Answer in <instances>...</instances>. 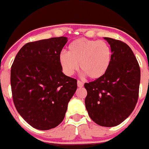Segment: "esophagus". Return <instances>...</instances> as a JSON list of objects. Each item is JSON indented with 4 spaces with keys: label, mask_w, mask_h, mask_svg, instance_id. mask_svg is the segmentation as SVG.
Listing matches in <instances>:
<instances>
[{
    "label": "esophagus",
    "mask_w": 149,
    "mask_h": 149,
    "mask_svg": "<svg viewBox=\"0 0 149 149\" xmlns=\"http://www.w3.org/2000/svg\"><path fill=\"white\" fill-rule=\"evenodd\" d=\"M77 86H78V87H83V86H84L83 82H81V81H77Z\"/></svg>",
    "instance_id": "34e87169"
}]
</instances>
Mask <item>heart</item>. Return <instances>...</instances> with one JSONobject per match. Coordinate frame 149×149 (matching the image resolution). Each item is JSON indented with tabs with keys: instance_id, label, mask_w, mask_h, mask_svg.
Segmentation results:
<instances>
[{
	"instance_id": "obj_1",
	"label": "heart",
	"mask_w": 149,
	"mask_h": 149,
	"mask_svg": "<svg viewBox=\"0 0 149 149\" xmlns=\"http://www.w3.org/2000/svg\"><path fill=\"white\" fill-rule=\"evenodd\" d=\"M112 61V49L105 41L77 39L69 44L68 53L62 52L59 63L63 72L72 76L78 69V64L84 75L97 80L108 71Z\"/></svg>"
}]
</instances>
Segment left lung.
Here are the masks:
<instances>
[{
	"mask_svg": "<svg viewBox=\"0 0 149 149\" xmlns=\"http://www.w3.org/2000/svg\"><path fill=\"white\" fill-rule=\"evenodd\" d=\"M104 39L112 49V61L104 75L86 83L85 105L89 117L100 126L114 127L135 108L139 95L140 68L132 50L123 42Z\"/></svg>",
	"mask_w": 149,
	"mask_h": 149,
	"instance_id": "obj_1",
	"label": "left lung"
}]
</instances>
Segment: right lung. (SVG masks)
Listing matches in <instances>:
<instances>
[{
  "label": "right lung",
  "instance_id": "obj_1",
  "mask_svg": "<svg viewBox=\"0 0 149 149\" xmlns=\"http://www.w3.org/2000/svg\"><path fill=\"white\" fill-rule=\"evenodd\" d=\"M64 36L29 42L11 67L12 94L18 113L34 128L46 131L63 122L77 80L63 73L59 63Z\"/></svg>",
  "mask_w": 149,
  "mask_h": 149
}]
</instances>
